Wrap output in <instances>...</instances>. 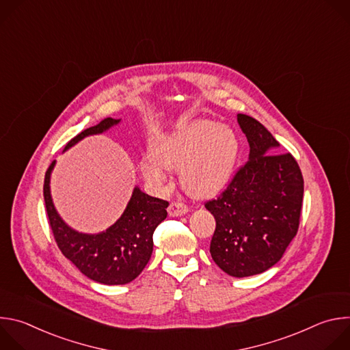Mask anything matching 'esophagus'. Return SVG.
I'll list each match as a JSON object with an SVG mask.
<instances>
[{"label": "esophagus", "mask_w": 350, "mask_h": 350, "mask_svg": "<svg viewBox=\"0 0 350 350\" xmlns=\"http://www.w3.org/2000/svg\"><path fill=\"white\" fill-rule=\"evenodd\" d=\"M188 206L183 202H172L170 206H169V215L172 217H176V216H183L188 212Z\"/></svg>", "instance_id": "obj_1"}]
</instances>
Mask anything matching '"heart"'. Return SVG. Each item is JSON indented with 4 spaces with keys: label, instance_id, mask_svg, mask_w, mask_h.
I'll return each mask as SVG.
<instances>
[{
    "label": "heart",
    "instance_id": "b5f03b06",
    "mask_svg": "<svg viewBox=\"0 0 350 350\" xmlns=\"http://www.w3.org/2000/svg\"><path fill=\"white\" fill-rule=\"evenodd\" d=\"M154 159L141 163L144 177L155 185L166 183V172L180 167L184 188L195 196H211L231 180L238 157L239 138L213 120H195L162 137L152 149Z\"/></svg>",
    "mask_w": 350,
    "mask_h": 350
}]
</instances>
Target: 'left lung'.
Wrapping results in <instances>:
<instances>
[{"mask_svg": "<svg viewBox=\"0 0 350 350\" xmlns=\"http://www.w3.org/2000/svg\"><path fill=\"white\" fill-rule=\"evenodd\" d=\"M237 120L251 148L249 161L205 208L216 220L212 259L241 278L260 274L282 258L299 228L304 177L291 154H275L280 144L262 123L242 113Z\"/></svg>", "mask_w": 350, "mask_h": 350, "instance_id": "left-lung-1", "label": "left lung"}]
</instances>
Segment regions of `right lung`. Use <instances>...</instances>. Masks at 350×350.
<instances>
[{"mask_svg": "<svg viewBox=\"0 0 350 350\" xmlns=\"http://www.w3.org/2000/svg\"><path fill=\"white\" fill-rule=\"evenodd\" d=\"M120 119L107 118L75 138L65 151L88 135L101 134L116 126ZM55 161L49 165L44 178L45 209L58 247L85 277L105 285H123L139 275L154 251V231L166 219L167 201L149 196L138 187L120 219L98 234H83L70 228L58 215L49 189L51 172Z\"/></svg>", "mask_w": 350, "mask_h": 350, "instance_id": "add662e5", "label": "right lung"}]
</instances>
